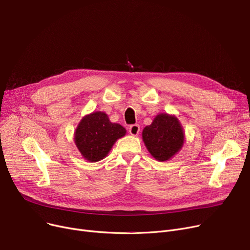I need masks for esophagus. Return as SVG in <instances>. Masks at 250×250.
Returning a JSON list of instances; mask_svg holds the SVG:
<instances>
[{"label":"esophagus","mask_w":250,"mask_h":250,"mask_svg":"<svg viewBox=\"0 0 250 250\" xmlns=\"http://www.w3.org/2000/svg\"><path fill=\"white\" fill-rule=\"evenodd\" d=\"M139 131H140V126H139L138 124H133V125H131V126L129 127V133H130L131 135H133V136L138 135Z\"/></svg>","instance_id":"esophagus-1"}]
</instances>
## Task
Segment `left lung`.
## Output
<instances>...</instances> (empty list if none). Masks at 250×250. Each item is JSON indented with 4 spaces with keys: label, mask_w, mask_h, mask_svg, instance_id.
I'll return each mask as SVG.
<instances>
[{
    "label": "left lung",
    "mask_w": 250,
    "mask_h": 250,
    "mask_svg": "<svg viewBox=\"0 0 250 250\" xmlns=\"http://www.w3.org/2000/svg\"><path fill=\"white\" fill-rule=\"evenodd\" d=\"M143 141L151 155L160 161H166L177 153L184 144V131L174 116L157 115L151 125L142 132Z\"/></svg>",
    "instance_id": "8db88e82"
}]
</instances>
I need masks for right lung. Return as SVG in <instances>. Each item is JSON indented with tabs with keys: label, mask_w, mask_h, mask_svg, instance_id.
Instances as JSON below:
<instances>
[{
	"label": "right lung",
	"mask_w": 250,
	"mask_h": 250,
	"mask_svg": "<svg viewBox=\"0 0 250 250\" xmlns=\"http://www.w3.org/2000/svg\"><path fill=\"white\" fill-rule=\"evenodd\" d=\"M126 133L124 127L110 122L104 112H95L82 119L75 141L83 158L95 163L104 158L116 140Z\"/></svg>",
	"instance_id": "add662e5"
}]
</instances>
